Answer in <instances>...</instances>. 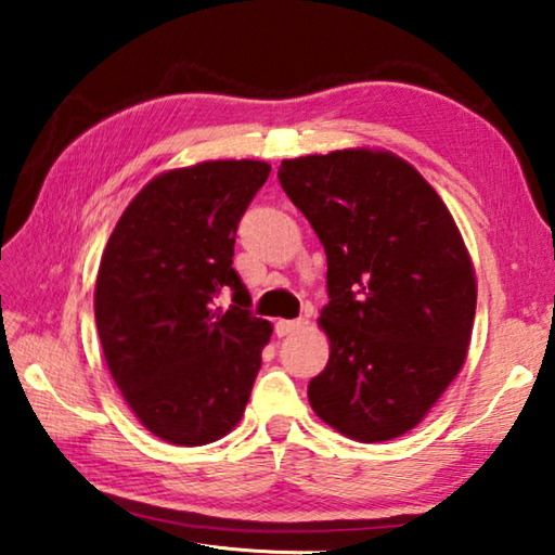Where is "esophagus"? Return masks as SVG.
Returning <instances> with one entry per match:
<instances>
[{
	"label": "esophagus",
	"instance_id": "esophagus-1",
	"mask_svg": "<svg viewBox=\"0 0 555 555\" xmlns=\"http://www.w3.org/2000/svg\"><path fill=\"white\" fill-rule=\"evenodd\" d=\"M306 321L304 318H296V321H276V335L279 337H284V335H288V333H294V331H298L300 325H304Z\"/></svg>",
	"mask_w": 555,
	"mask_h": 555
}]
</instances>
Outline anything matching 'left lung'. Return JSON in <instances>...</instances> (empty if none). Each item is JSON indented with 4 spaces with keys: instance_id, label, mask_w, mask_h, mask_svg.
<instances>
[{
    "instance_id": "8db88e82",
    "label": "left lung",
    "mask_w": 555,
    "mask_h": 555,
    "mask_svg": "<svg viewBox=\"0 0 555 555\" xmlns=\"http://www.w3.org/2000/svg\"><path fill=\"white\" fill-rule=\"evenodd\" d=\"M279 183L327 255L331 360L308 401L362 443L403 436L455 379L473 333L475 271L453 215L389 152L291 158Z\"/></svg>"
}]
</instances>
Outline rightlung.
<instances>
[{
    "mask_svg": "<svg viewBox=\"0 0 555 555\" xmlns=\"http://www.w3.org/2000/svg\"><path fill=\"white\" fill-rule=\"evenodd\" d=\"M264 162H205L154 178L100 261L95 323L112 379L137 418L173 446L230 434L247 406L269 321L232 267ZM233 296L228 312L217 308Z\"/></svg>",
    "mask_w": 555,
    "mask_h": 555,
    "instance_id": "right-lung-1",
    "label": "right lung"
}]
</instances>
